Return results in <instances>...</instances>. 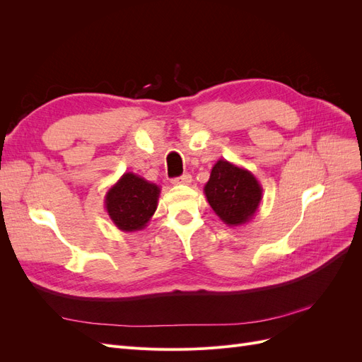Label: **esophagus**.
Here are the masks:
<instances>
[{"label": "esophagus", "mask_w": 362, "mask_h": 362, "mask_svg": "<svg viewBox=\"0 0 362 362\" xmlns=\"http://www.w3.org/2000/svg\"><path fill=\"white\" fill-rule=\"evenodd\" d=\"M172 182L173 184H190L192 182V175L184 173V175H181V177H178V178H173Z\"/></svg>", "instance_id": "obj_1"}]
</instances>
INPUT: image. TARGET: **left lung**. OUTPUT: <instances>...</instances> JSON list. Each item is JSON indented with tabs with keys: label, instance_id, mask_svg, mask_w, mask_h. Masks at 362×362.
<instances>
[{
	"label": "left lung",
	"instance_id": "left-lung-1",
	"mask_svg": "<svg viewBox=\"0 0 362 362\" xmlns=\"http://www.w3.org/2000/svg\"><path fill=\"white\" fill-rule=\"evenodd\" d=\"M213 211L228 226H240L255 216L262 187L255 175L226 160H218L204 187Z\"/></svg>",
	"mask_w": 362,
	"mask_h": 362
}]
</instances>
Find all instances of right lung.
Wrapping results in <instances>:
<instances>
[{
    "label": "right lung",
    "mask_w": 362,
    "mask_h": 362,
    "mask_svg": "<svg viewBox=\"0 0 362 362\" xmlns=\"http://www.w3.org/2000/svg\"><path fill=\"white\" fill-rule=\"evenodd\" d=\"M158 198L157 184L127 172L108 189L104 204L116 228L124 233H133L148 225L157 210Z\"/></svg>",
    "instance_id": "1"
}]
</instances>
